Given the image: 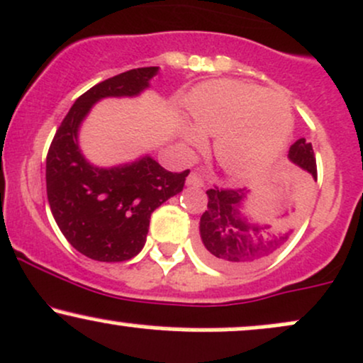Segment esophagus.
I'll use <instances>...</instances> for the list:
<instances>
[{"mask_svg": "<svg viewBox=\"0 0 363 363\" xmlns=\"http://www.w3.org/2000/svg\"><path fill=\"white\" fill-rule=\"evenodd\" d=\"M188 186H194V188H203V186H205V181H203L201 174L191 172L188 175Z\"/></svg>", "mask_w": 363, "mask_h": 363, "instance_id": "esophagus-1", "label": "esophagus"}]
</instances>
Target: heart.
Here are the masks:
<instances>
[{
  "instance_id": "b5f03b06",
  "label": "heart",
  "mask_w": 363,
  "mask_h": 363,
  "mask_svg": "<svg viewBox=\"0 0 363 363\" xmlns=\"http://www.w3.org/2000/svg\"><path fill=\"white\" fill-rule=\"evenodd\" d=\"M194 127L184 139L194 148L215 138V158L229 175L250 179L262 174L284 150L293 129L288 99L276 91L241 81L206 82L191 98Z\"/></svg>"
}]
</instances>
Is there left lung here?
<instances>
[{"mask_svg":"<svg viewBox=\"0 0 363 363\" xmlns=\"http://www.w3.org/2000/svg\"><path fill=\"white\" fill-rule=\"evenodd\" d=\"M289 160L312 174L317 181V162L312 143L298 139L289 148ZM208 205L200 218L198 248L205 260L227 270H242L258 265L289 240L293 229L284 220L274 225L250 224L240 215L246 189L215 188L206 191Z\"/></svg>","mask_w":363,"mask_h":363,"instance_id":"8db88e82","label":"left lung"}]
</instances>
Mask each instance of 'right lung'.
<instances>
[{
    "label": "right lung",
    "instance_id": "obj_1",
    "mask_svg": "<svg viewBox=\"0 0 363 363\" xmlns=\"http://www.w3.org/2000/svg\"><path fill=\"white\" fill-rule=\"evenodd\" d=\"M158 67L127 70L77 98L60 123L46 157V193L51 213L77 250L98 262H125L141 252L155 208L181 193L189 170L169 172L153 158L98 169L77 145L82 118L98 99L136 96Z\"/></svg>",
    "mask_w": 363,
    "mask_h": 363
}]
</instances>
